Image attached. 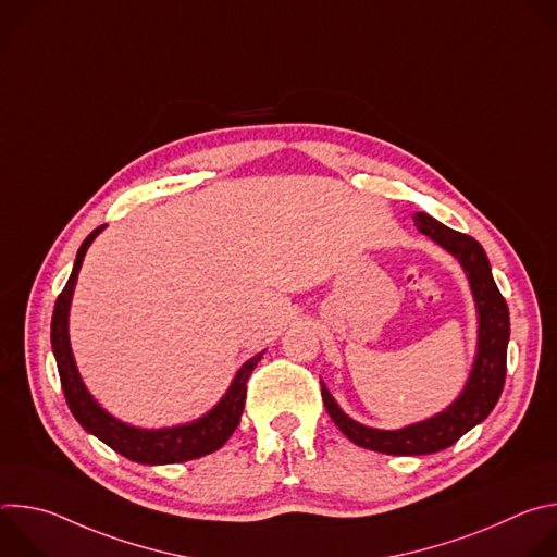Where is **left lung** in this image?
I'll list each match as a JSON object with an SVG mask.
<instances>
[{
    "mask_svg": "<svg viewBox=\"0 0 557 557\" xmlns=\"http://www.w3.org/2000/svg\"><path fill=\"white\" fill-rule=\"evenodd\" d=\"M414 226L447 251L462 269L473 308H475V352L467 381L456 399L441 412L396 430L370 428L348 417L335 396L322 383V399L335 425L359 447L392 454V456H419L434 454L454 445L471 428L483 423L496 408L507 374V344H509V308L503 299L490 260L481 243L458 233L425 211L412 215Z\"/></svg>",
    "mask_w": 557,
    "mask_h": 557,
    "instance_id": "8db88e82",
    "label": "left lung"
}]
</instances>
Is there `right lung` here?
Returning <instances> with one entry per match:
<instances>
[{
    "label": "right lung",
    "mask_w": 557,
    "mask_h": 557,
    "mask_svg": "<svg viewBox=\"0 0 557 557\" xmlns=\"http://www.w3.org/2000/svg\"><path fill=\"white\" fill-rule=\"evenodd\" d=\"M103 228L106 226L95 228L86 237L84 245L78 247L70 280L61 290L52 312L50 344H52V355L57 359L61 387H63L70 412L88 434L97 436L121 456L140 465L185 462L220 449L228 441V436L235 432L237 423H240L245 399H247V379L251 376L253 368L258 366V361L264 357L267 350L253 355L240 366V370H237L235 376L231 379L226 392L220 396V401L211 410H207L202 417L189 423L170 425V428H136L132 423L116 419L95 399L92 392L84 383L70 346V306H72V295H74V286L78 280V271H82L84 258Z\"/></svg>",
    "instance_id": "right-lung-1"
}]
</instances>
